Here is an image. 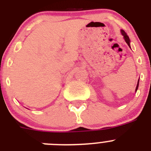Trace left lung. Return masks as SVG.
Listing matches in <instances>:
<instances>
[{"label": "left lung", "instance_id": "8db88e82", "mask_svg": "<svg viewBox=\"0 0 151 151\" xmlns=\"http://www.w3.org/2000/svg\"><path fill=\"white\" fill-rule=\"evenodd\" d=\"M121 32H122V35L124 36V38H125V42L128 44V45H130V40H129V36L127 35V34L125 32V31L123 30H121ZM138 82H139V81L138 82V84H137V87H136V89L135 91H137V90H138Z\"/></svg>", "mask_w": 151, "mask_h": 151}]
</instances>
